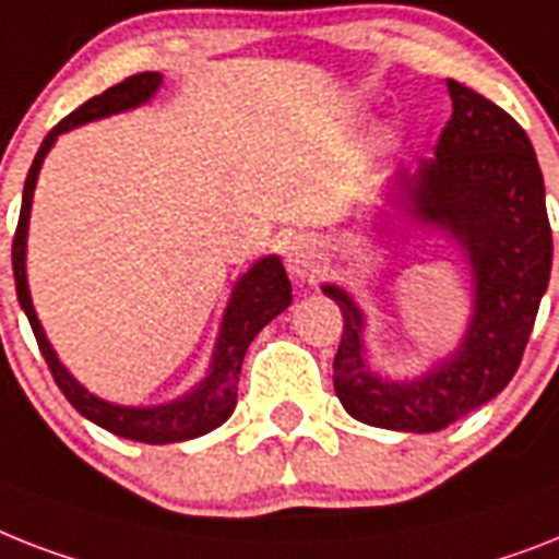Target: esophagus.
<instances>
[{
	"instance_id": "obj_1",
	"label": "esophagus",
	"mask_w": 559,
	"mask_h": 559,
	"mask_svg": "<svg viewBox=\"0 0 559 559\" xmlns=\"http://www.w3.org/2000/svg\"><path fill=\"white\" fill-rule=\"evenodd\" d=\"M321 266V252L312 238H295L287 247V270L298 281H312Z\"/></svg>"
}]
</instances>
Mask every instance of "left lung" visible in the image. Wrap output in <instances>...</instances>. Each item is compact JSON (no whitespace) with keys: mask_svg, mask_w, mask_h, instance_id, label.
<instances>
[{"mask_svg":"<svg viewBox=\"0 0 559 559\" xmlns=\"http://www.w3.org/2000/svg\"><path fill=\"white\" fill-rule=\"evenodd\" d=\"M453 115L433 157L416 175L399 171L411 215L444 226L474 272V321L456 356L419 382H382L365 365L361 312L326 284L344 333L333 358L335 396L373 428L433 433L491 402L523 361L539 298L551 275L546 186L528 134L491 99L448 80Z\"/></svg>","mask_w":559,"mask_h":559,"instance_id":"obj_1","label":"left lung"}]
</instances>
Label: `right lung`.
Segmentation results:
<instances>
[{"label": "right lung", "instance_id": "obj_1", "mask_svg": "<svg viewBox=\"0 0 559 559\" xmlns=\"http://www.w3.org/2000/svg\"><path fill=\"white\" fill-rule=\"evenodd\" d=\"M163 76L157 71H143V74L126 76L122 83L106 88L99 97H91L88 103L71 111L66 120H59L48 138L43 140V146L36 152L34 163H31L28 177H25V192H22V209L20 224L13 233V281H16V298H20L22 310L28 316L31 330L36 335L39 353H43L45 365L51 370L57 388L66 393V399L76 411L83 413L85 419H91L99 428L111 430L115 437L134 439V442L146 444H166V442H186V439L203 437L209 430H215L217 425H224L235 411V399H238V376L247 347L252 344L261 330L270 324L278 312H284L293 301V287H289L287 272L278 258L270 255L264 261H258L243 278L235 284L233 301L226 307L224 324H221V335H217L215 358H212V370L189 396L177 399L171 405L157 407H120L108 405L103 399L91 396L83 384L74 382V376L68 373L66 367L59 365L57 353L51 350V344L45 338L43 324L36 319L34 304H31L28 278H25V238H28V215L31 201H34V186L39 166H43L45 154L53 146V140L62 131H71L76 126H83L97 117L117 115L126 108H134L140 103H146L152 97Z\"/></svg>", "mask_w": 559, "mask_h": 559}]
</instances>
